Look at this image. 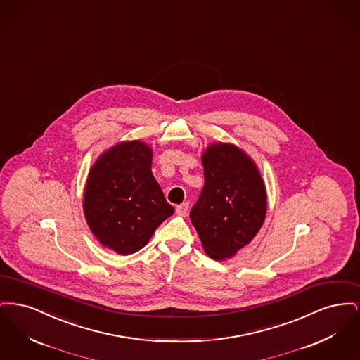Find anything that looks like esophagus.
I'll use <instances>...</instances> for the list:
<instances>
[{
  "mask_svg": "<svg viewBox=\"0 0 360 360\" xmlns=\"http://www.w3.org/2000/svg\"><path fill=\"white\" fill-rule=\"evenodd\" d=\"M175 212H176V214H178V216H182V217H185V216H188V202H185V204H181V205L176 206V209H175Z\"/></svg>",
  "mask_w": 360,
  "mask_h": 360,
  "instance_id": "1",
  "label": "esophagus"
}]
</instances>
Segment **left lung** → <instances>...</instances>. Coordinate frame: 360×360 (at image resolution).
<instances>
[{
	"instance_id": "obj_1",
	"label": "left lung",
	"mask_w": 360,
	"mask_h": 360,
	"mask_svg": "<svg viewBox=\"0 0 360 360\" xmlns=\"http://www.w3.org/2000/svg\"><path fill=\"white\" fill-rule=\"evenodd\" d=\"M205 185L190 212L206 255L235 257L257 236L266 219L267 195L254 160L229 143L210 144L202 154Z\"/></svg>"
}]
</instances>
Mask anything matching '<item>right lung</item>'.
<instances>
[{"mask_svg": "<svg viewBox=\"0 0 360 360\" xmlns=\"http://www.w3.org/2000/svg\"><path fill=\"white\" fill-rule=\"evenodd\" d=\"M153 150L140 140L105 151L86 181V221L103 247L120 255L141 250L174 213L151 172Z\"/></svg>", "mask_w": 360, "mask_h": 360, "instance_id": "add662e5", "label": "right lung"}]
</instances>
